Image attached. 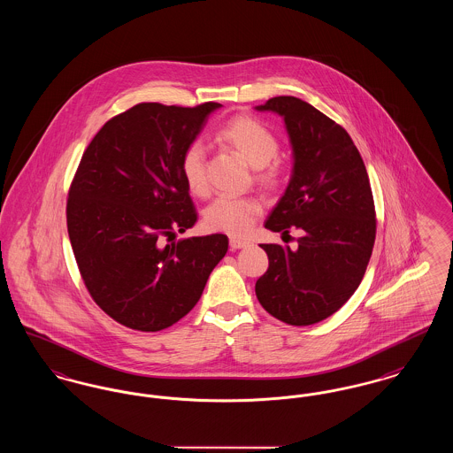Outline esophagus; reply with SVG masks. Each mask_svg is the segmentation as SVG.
Returning a JSON list of instances; mask_svg holds the SVG:
<instances>
[{
    "label": "esophagus",
    "mask_w": 453,
    "mask_h": 453,
    "mask_svg": "<svg viewBox=\"0 0 453 453\" xmlns=\"http://www.w3.org/2000/svg\"><path fill=\"white\" fill-rule=\"evenodd\" d=\"M229 246H231V250H241V248H246V246H248V241L239 239V237H231V239H229Z\"/></svg>",
    "instance_id": "1"
}]
</instances>
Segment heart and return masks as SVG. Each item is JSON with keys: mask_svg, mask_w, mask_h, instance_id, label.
<instances>
[{"mask_svg": "<svg viewBox=\"0 0 453 453\" xmlns=\"http://www.w3.org/2000/svg\"><path fill=\"white\" fill-rule=\"evenodd\" d=\"M217 142L246 161L257 170V180L261 185L273 188L280 183V161L275 159L279 152V141L261 122L237 115L217 130ZM181 174L195 196L209 195L207 181V157L200 142H192L181 156ZM263 205L255 196H220L203 212V224L207 229L224 233L229 236L246 234L255 220L261 216Z\"/></svg>", "mask_w": 453, "mask_h": 453, "instance_id": "1", "label": "heart"}]
</instances>
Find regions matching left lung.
Returning <instances> with one entry per match:
<instances>
[{
    "instance_id": "1",
    "label": "left lung",
    "mask_w": 453,
    "mask_h": 453,
    "mask_svg": "<svg viewBox=\"0 0 453 453\" xmlns=\"http://www.w3.org/2000/svg\"><path fill=\"white\" fill-rule=\"evenodd\" d=\"M285 122L292 176L265 227L301 229L297 250L261 244L268 270L255 287L259 303L290 326L319 323L358 288L375 241V207L365 165L342 126L296 96L257 107Z\"/></svg>"
}]
</instances>
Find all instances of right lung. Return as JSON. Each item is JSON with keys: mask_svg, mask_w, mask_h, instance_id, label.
I'll return each mask as SVG.
<instances>
[{"mask_svg": "<svg viewBox=\"0 0 453 453\" xmlns=\"http://www.w3.org/2000/svg\"><path fill=\"white\" fill-rule=\"evenodd\" d=\"M220 107L139 104L83 152L65 207L69 241L93 301L130 329L161 331L187 316L227 253L224 234L174 239L196 222L181 156Z\"/></svg>", "mask_w": 453, "mask_h": 453, "instance_id": "obj_1", "label": "right lung"}]
</instances>
